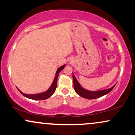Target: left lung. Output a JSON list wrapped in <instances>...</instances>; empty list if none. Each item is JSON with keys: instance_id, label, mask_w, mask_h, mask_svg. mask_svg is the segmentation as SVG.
<instances>
[{"instance_id": "left-lung-1", "label": "left lung", "mask_w": 135, "mask_h": 135, "mask_svg": "<svg viewBox=\"0 0 135 135\" xmlns=\"http://www.w3.org/2000/svg\"><path fill=\"white\" fill-rule=\"evenodd\" d=\"M72 77H73V82H74V88L75 89V93L79 95L80 97L88 99V100H92V99L98 98L103 97L105 94L109 93L112 90L113 88L115 87V84L114 85L112 88H108L107 89H103V90H99V91H89L87 89H84L82 87L79 83L78 80L75 78V75H74V73L72 72Z\"/></svg>"}]
</instances>
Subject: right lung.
Returning <instances> with one entry per match:
<instances>
[{"label": "right lung", "mask_w": 135, "mask_h": 135, "mask_svg": "<svg viewBox=\"0 0 135 135\" xmlns=\"http://www.w3.org/2000/svg\"><path fill=\"white\" fill-rule=\"evenodd\" d=\"M65 66V64L63 65L60 67H59L58 69H57L56 72V74L55 78H54L53 81L51 85V86L49 87V89H47V91H44V92L40 93H36V94H25L23 93V92H21V91L17 88L18 90L21 93V94L24 96L25 97L31 99V100H46V99L49 98V97H51L52 94H54V93L55 92L56 88L57 86V80H58V77L59 75V74L60 72H61V71L64 69Z\"/></svg>", "instance_id": "1"}]
</instances>
